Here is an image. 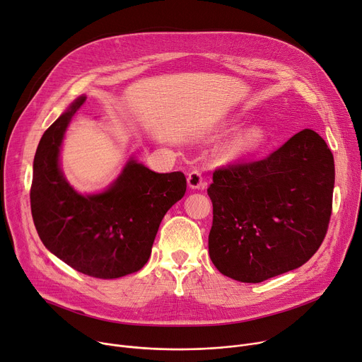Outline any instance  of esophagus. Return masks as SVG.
Instances as JSON below:
<instances>
[{"label": "esophagus", "mask_w": 362, "mask_h": 362, "mask_svg": "<svg viewBox=\"0 0 362 362\" xmlns=\"http://www.w3.org/2000/svg\"><path fill=\"white\" fill-rule=\"evenodd\" d=\"M187 181H188L189 188H192V189H203V188L206 187V182H204V180H203V175H202V173L197 171V170H194V171H191V173L188 174Z\"/></svg>", "instance_id": "obj_1"}]
</instances>
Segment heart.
I'll use <instances>...</instances> for the list:
<instances>
[{"instance_id":"heart-1","label":"heart","mask_w":362,"mask_h":362,"mask_svg":"<svg viewBox=\"0 0 362 362\" xmlns=\"http://www.w3.org/2000/svg\"><path fill=\"white\" fill-rule=\"evenodd\" d=\"M265 141V134L258 127H251L238 136H235L232 141L225 148V156L226 158H242L246 155H251L257 149L262 146Z\"/></svg>"}]
</instances>
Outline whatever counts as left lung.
I'll return each instance as SVG.
<instances>
[{
	"mask_svg": "<svg viewBox=\"0 0 362 362\" xmlns=\"http://www.w3.org/2000/svg\"><path fill=\"white\" fill-rule=\"evenodd\" d=\"M335 162L323 139L304 129L269 156L213 173L209 254L242 283H261L308 262L332 214Z\"/></svg>",
	"mask_w": 362,
	"mask_h": 362,
	"instance_id": "8db88e82",
	"label": "left lung"
}]
</instances>
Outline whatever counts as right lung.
I'll return each mask as SVG.
<instances>
[{
	"instance_id": "1",
	"label": "right lung",
	"mask_w": 362,
	"mask_h": 362,
	"mask_svg": "<svg viewBox=\"0 0 362 362\" xmlns=\"http://www.w3.org/2000/svg\"><path fill=\"white\" fill-rule=\"evenodd\" d=\"M79 97L42 136L33 162L30 206L36 230L49 251L94 278L113 280L149 259L160 221L187 189L180 171L158 174L130 159L104 192L82 196L65 180L59 152Z\"/></svg>"
}]
</instances>
